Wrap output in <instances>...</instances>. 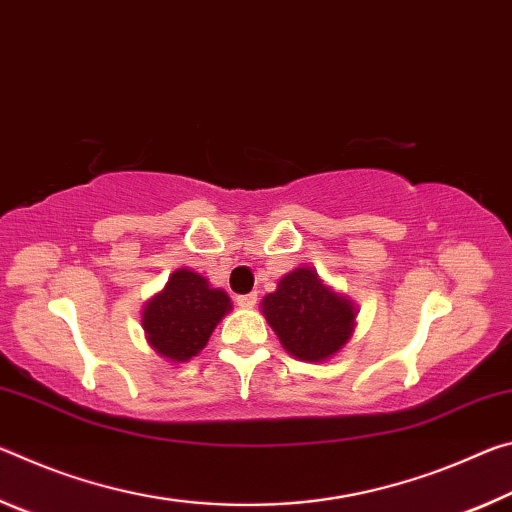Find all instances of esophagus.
I'll list each match as a JSON object with an SVG mask.
<instances>
[{"label": "esophagus", "mask_w": 512, "mask_h": 512, "mask_svg": "<svg viewBox=\"0 0 512 512\" xmlns=\"http://www.w3.org/2000/svg\"><path fill=\"white\" fill-rule=\"evenodd\" d=\"M256 299H258L256 292H249V295H240L236 301H238L240 308H254L256 306Z\"/></svg>", "instance_id": "esophagus-1"}]
</instances>
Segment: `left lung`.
<instances>
[{
    "label": "left lung",
    "instance_id": "obj_1",
    "mask_svg": "<svg viewBox=\"0 0 512 512\" xmlns=\"http://www.w3.org/2000/svg\"><path fill=\"white\" fill-rule=\"evenodd\" d=\"M261 308L283 349L306 363L338 354L356 326L354 301L331 290L311 267L283 276Z\"/></svg>",
    "mask_w": 512,
    "mask_h": 512
}]
</instances>
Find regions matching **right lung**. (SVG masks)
Segmentation results:
<instances>
[{
    "mask_svg": "<svg viewBox=\"0 0 512 512\" xmlns=\"http://www.w3.org/2000/svg\"><path fill=\"white\" fill-rule=\"evenodd\" d=\"M229 311L231 299L224 290L211 288L204 276L181 267L145 304L142 329L158 356L186 363L206 347L215 326Z\"/></svg>",
    "mask_w": 512,
    "mask_h": 512,
    "instance_id": "add662e5",
    "label": "right lung"
}]
</instances>
